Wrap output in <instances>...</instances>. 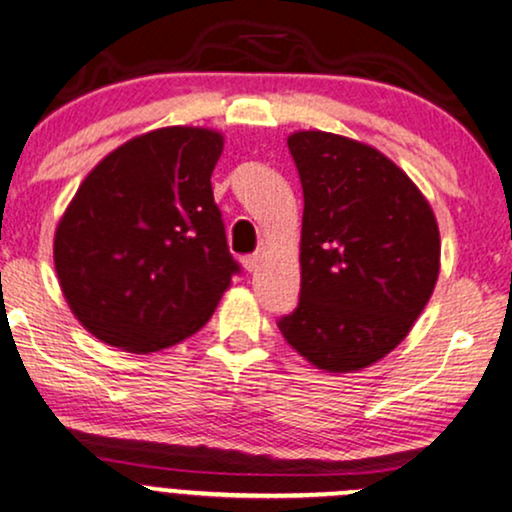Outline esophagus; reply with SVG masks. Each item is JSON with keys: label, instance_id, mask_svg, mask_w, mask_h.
Instances as JSON below:
<instances>
[{"label": "esophagus", "instance_id": "34e87169", "mask_svg": "<svg viewBox=\"0 0 512 512\" xmlns=\"http://www.w3.org/2000/svg\"><path fill=\"white\" fill-rule=\"evenodd\" d=\"M260 262H262L260 255H248L243 260V267L248 269V272H257V269H260Z\"/></svg>", "mask_w": 512, "mask_h": 512}]
</instances>
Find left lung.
<instances>
[{
	"label": "left lung",
	"mask_w": 512,
	"mask_h": 512,
	"mask_svg": "<svg viewBox=\"0 0 512 512\" xmlns=\"http://www.w3.org/2000/svg\"><path fill=\"white\" fill-rule=\"evenodd\" d=\"M289 149L305 202L301 301L279 330L310 366L356 373L390 354L424 313L440 272L436 214L373 146L301 129Z\"/></svg>",
	"instance_id": "left-lung-1"
}]
</instances>
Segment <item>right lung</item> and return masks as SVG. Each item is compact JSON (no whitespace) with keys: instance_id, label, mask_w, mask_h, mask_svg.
Returning <instances> with one entry per match:
<instances>
[{"instance_id":"right-lung-1","label":"right lung","mask_w":512,"mask_h":512,"mask_svg":"<svg viewBox=\"0 0 512 512\" xmlns=\"http://www.w3.org/2000/svg\"><path fill=\"white\" fill-rule=\"evenodd\" d=\"M223 134L161 127L129 139L79 185L55 231L64 301L101 342L151 354L192 337L238 274L211 173Z\"/></svg>"}]
</instances>
